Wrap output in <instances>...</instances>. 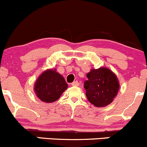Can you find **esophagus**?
Here are the masks:
<instances>
[{
    "instance_id": "obj_1",
    "label": "esophagus",
    "mask_w": 147,
    "mask_h": 147,
    "mask_svg": "<svg viewBox=\"0 0 147 147\" xmlns=\"http://www.w3.org/2000/svg\"><path fill=\"white\" fill-rule=\"evenodd\" d=\"M72 86H79V83H78V80H76V81H74L73 83H71Z\"/></svg>"
}]
</instances>
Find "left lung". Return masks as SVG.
I'll return each mask as SVG.
<instances>
[{
    "label": "left lung",
    "instance_id": "left-lung-1",
    "mask_svg": "<svg viewBox=\"0 0 147 147\" xmlns=\"http://www.w3.org/2000/svg\"><path fill=\"white\" fill-rule=\"evenodd\" d=\"M84 83L86 95L88 101L97 107L110 105L117 95L119 83L117 76L110 69L100 67L91 69Z\"/></svg>",
    "mask_w": 147,
    "mask_h": 147
}]
</instances>
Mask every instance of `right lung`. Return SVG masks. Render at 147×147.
Masks as SVG:
<instances>
[{
    "label": "right lung",
    "instance_id": "add662e5",
    "mask_svg": "<svg viewBox=\"0 0 147 147\" xmlns=\"http://www.w3.org/2000/svg\"><path fill=\"white\" fill-rule=\"evenodd\" d=\"M67 88V83L61 74L55 69H48L36 80L34 91L42 102L50 103L57 100Z\"/></svg>",
    "mask_w": 147,
    "mask_h": 147
}]
</instances>
